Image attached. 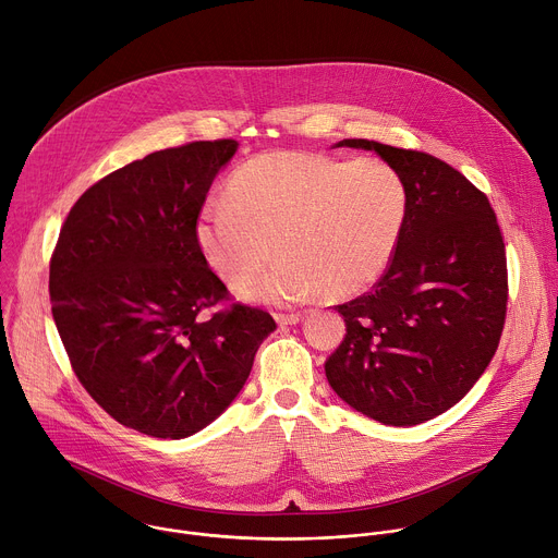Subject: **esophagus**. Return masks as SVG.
Listing matches in <instances>:
<instances>
[{"mask_svg":"<svg viewBox=\"0 0 558 558\" xmlns=\"http://www.w3.org/2000/svg\"><path fill=\"white\" fill-rule=\"evenodd\" d=\"M274 317L280 327H287V325H298L302 320V313H276Z\"/></svg>","mask_w":558,"mask_h":558,"instance_id":"obj_1","label":"esophagus"}]
</instances>
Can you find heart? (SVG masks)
Instances as JSON below:
<instances>
[{
	"mask_svg": "<svg viewBox=\"0 0 558 558\" xmlns=\"http://www.w3.org/2000/svg\"><path fill=\"white\" fill-rule=\"evenodd\" d=\"M229 198L207 201L194 235L207 265L258 302L293 304L327 289L344 298L390 265L407 222L409 192L390 166L362 158L269 151L229 181Z\"/></svg>",
	"mask_w": 558,
	"mask_h": 558,
	"instance_id": "obj_1",
	"label": "heart"
}]
</instances>
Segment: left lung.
I'll use <instances>...</instances> for the list:
<instances>
[{
  "label": "left lung",
  "mask_w": 558,
  "mask_h": 558,
  "mask_svg": "<svg viewBox=\"0 0 558 558\" xmlns=\"http://www.w3.org/2000/svg\"><path fill=\"white\" fill-rule=\"evenodd\" d=\"M402 177L409 211L400 245L373 289L338 304L347 336L325 364L331 388L386 426L448 409L490 364L506 323L504 235L484 192L439 158L366 138Z\"/></svg>",
  "instance_id": "8db88e82"
}]
</instances>
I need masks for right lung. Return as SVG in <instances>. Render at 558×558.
<instances>
[{
	"label": "right lung",
	"mask_w": 558,
	"mask_h": 558,
	"mask_svg": "<svg viewBox=\"0 0 558 558\" xmlns=\"http://www.w3.org/2000/svg\"><path fill=\"white\" fill-rule=\"evenodd\" d=\"M233 138L151 151L86 190L50 258L52 317L72 371L119 424L183 439L245 386L274 317L229 300L194 235Z\"/></svg>",
	"instance_id": "1"
}]
</instances>
